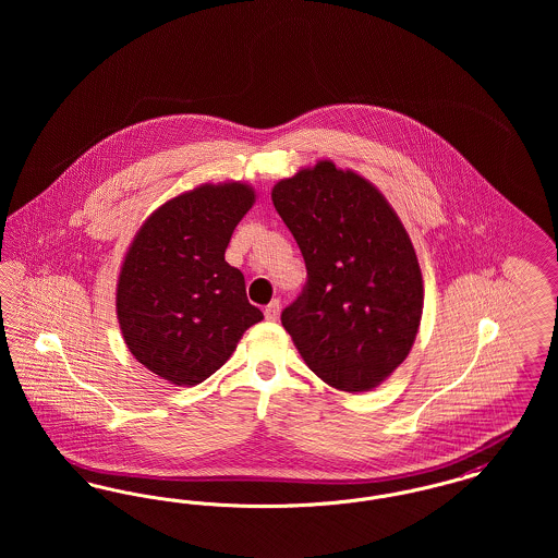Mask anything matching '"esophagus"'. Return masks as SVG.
I'll return each mask as SVG.
<instances>
[{"instance_id": "1", "label": "esophagus", "mask_w": 558, "mask_h": 558, "mask_svg": "<svg viewBox=\"0 0 558 558\" xmlns=\"http://www.w3.org/2000/svg\"><path fill=\"white\" fill-rule=\"evenodd\" d=\"M264 314H266V319H269V322H276L278 314H280V301H271V303L267 305Z\"/></svg>"}]
</instances>
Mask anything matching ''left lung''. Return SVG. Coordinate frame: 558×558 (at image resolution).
Here are the masks:
<instances>
[{"mask_svg":"<svg viewBox=\"0 0 558 558\" xmlns=\"http://www.w3.org/2000/svg\"><path fill=\"white\" fill-rule=\"evenodd\" d=\"M271 201L307 267L282 326L310 371L332 389L364 393L408 357L423 318V271L383 192L332 160L276 182Z\"/></svg>","mask_w":558,"mask_h":558,"instance_id":"left-lung-1","label":"left lung"}]
</instances>
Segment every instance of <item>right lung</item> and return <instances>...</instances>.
Segmentation results:
<instances>
[{
  "mask_svg": "<svg viewBox=\"0 0 558 558\" xmlns=\"http://www.w3.org/2000/svg\"><path fill=\"white\" fill-rule=\"evenodd\" d=\"M255 198V187L234 180L192 187L150 213L128 246L114 292L123 341L175 387L209 378L264 319L223 257Z\"/></svg>",
  "mask_w": 558,
  "mask_h": 558,
  "instance_id": "obj_1",
  "label": "right lung"
}]
</instances>
